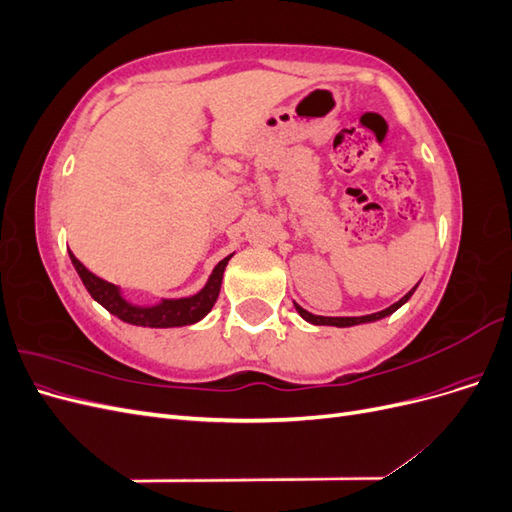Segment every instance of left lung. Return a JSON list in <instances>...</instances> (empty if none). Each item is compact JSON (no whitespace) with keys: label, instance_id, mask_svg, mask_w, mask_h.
<instances>
[{"label":"left lung","instance_id":"left-lung-1","mask_svg":"<svg viewBox=\"0 0 512 512\" xmlns=\"http://www.w3.org/2000/svg\"><path fill=\"white\" fill-rule=\"evenodd\" d=\"M421 284V282H418ZM418 284L410 290V292H406V297H401L397 303H393L391 307H386V309H382V312H376V314H367V316H344V318H327V316H314V314H309L307 309H303L299 303H294V309H297L299 312V316L303 318V320H307L309 324H318V327H356V324H365V322H376V320H382V318H386V316H391L393 312H397V309L404 305V303H408V299L412 297L414 294V290L418 288Z\"/></svg>","mask_w":512,"mask_h":512}]
</instances>
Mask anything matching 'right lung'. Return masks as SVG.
Returning a JSON list of instances; mask_svg holds the SVG:
<instances>
[{"label":"right lung","instance_id":"obj_1","mask_svg":"<svg viewBox=\"0 0 512 512\" xmlns=\"http://www.w3.org/2000/svg\"><path fill=\"white\" fill-rule=\"evenodd\" d=\"M70 252V250H68ZM232 258L226 256L220 260L215 269L211 271L207 284L200 288L192 297H183V299H160L153 305H136L130 303L119 286L102 280V277L91 273L83 262L76 258L70 252V260L79 273L81 282L85 284L87 292L91 294V299L98 301L106 312H111L119 320L134 324V327H149V329H173V327H188V324H194L198 320H203L211 307L218 301V294L222 288V277L224 269L228 265V260Z\"/></svg>","mask_w":512,"mask_h":512}]
</instances>
